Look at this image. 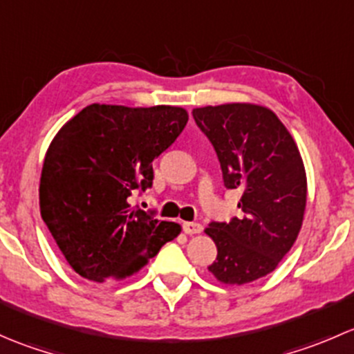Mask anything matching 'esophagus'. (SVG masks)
<instances>
[{
    "label": "esophagus",
    "mask_w": 354,
    "mask_h": 354,
    "mask_svg": "<svg viewBox=\"0 0 354 354\" xmlns=\"http://www.w3.org/2000/svg\"><path fill=\"white\" fill-rule=\"evenodd\" d=\"M183 231L187 234H198V233H202V231H203V226H202V224H198V223H185L183 224Z\"/></svg>",
    "instance_id": "esophagus-1"
}]
</instances>
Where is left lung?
I'll use <instances>...</instances> for the list:
<instances>
[{"label": "left lung", "instance_id": "obj_1", "mask_svg": "<svg viewBox=\"0 0 354 354\" xmlns=\"http://www.w3.org/2000/svg\"><path fill=\"white\" fill-rule=\"evenodd\" d=\"M216 151L224 187L240 190L241 217L210 223L217 246L209 270L224 284H246L272 272L301 230L306 174L301 156L279 118L246 102L192 111Z\"/></svg>", "mask_w": 354, "mask_h": 354}]
</instances>
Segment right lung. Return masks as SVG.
Returning <instances> with one entry per match:
<instances>
[{"mask_svg": "<svg viewBox=\"0 0 354 354\" xmlns=\"http://www.w3.org/2000/svg\"><path fill=\"white\" fill-rule=\"evenodd\" d=\"M187 121L176 106L91 104L53 138L39 185L41 216L78 276L124 279L180 234V224L133 209L130 197L152 187V160Z\"/></svg>", "mask_w": 354, "mask_h": 354, "instance_id": "1", "label": "right lung"}]
</instances>
